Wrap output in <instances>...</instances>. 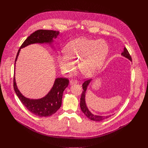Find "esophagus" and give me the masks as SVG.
<instances>
[{
	"label": "esophagus",
	"mask_w": 148,
	"mask_h": 148,
	"mask_svg": "<svg viewBox=\"0 0 148 148\" xmlns=\"http://www.w3.org/2000/svg\"><path fill=\"white\" fill-rule=\"evenodd\" d=\"M78 83V81L75 79H71L70 81V86H73L74 85V84H76Z\"/></svg>",
	"instance_id": "obj_1"
}]
</instances>
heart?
<instances>
[{"mask_svg": "<svg viewBox=\"0 0 148 148\" xmlns=\"http://www.w3.org/2000/svg\"><path fill=\"white\" fill-rule=\"evenodd\" d=\"M64 54L57 58L61 70L67 75L75 70L76 63L81 73L86 77L95 75L103 67L108 53L107 43L102 40L77 38L66 46Z\"/></svg>", "mask_w": 148, "mask_h": 148, "instance_id": "obj_1", "label": "heart"}]
</instances>
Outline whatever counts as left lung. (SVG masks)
I'll return each instance as SVG.
<instances>
[{
    "label": "left lung",
    "mask_w": 148,
    "mask_h": 148,
    "mask_svg": "<svg viewBox=\"0 0 148 148\" xmlns=\"http://www.w3.org/2000/svg\"><path fill=\"white\" fill-rule=\"evenodd\" d=\"M121 55L123 56L124 57L128 58L131 61H132V58L131 56L130 55L129 52L128 51L127 49H126L125 47L123 48V51L122 52ZM92 79H88L86 81H84V83L82 84V88H83V91L81 94V97L80 98V108L82 112L86 115L87 118H88L94 121H103L105 119H107L109 117H110L112 115H98L92 114L88 108L87 106V103L86 101V92L87 90V88L88 86L90 85V84L92 81ZM114 114H112L113 115Z\"/></svg>",
    "instance_id": "1"
}]
</instances>
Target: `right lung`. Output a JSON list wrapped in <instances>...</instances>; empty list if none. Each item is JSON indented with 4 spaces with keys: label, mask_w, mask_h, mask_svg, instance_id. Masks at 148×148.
Listing matches in <instances>:
<instances>
[{
    "label": "right lung",
    "mask_w": 148,
    "mask_h": 148,
    "mask_svg": "<svg viewBox=\"0 0 148 148\" xmlns=\"http://www.w3.org/2000/svg\"><path fill=\"white\" fill-rule=\"evenodd\" d=\"M60 32L47 30H38L30 34L23 42L18 51L14 62L13 87L14 91L24 106L32 114L40 117H47L55 114L61 106L63 92L68 87L69 80L66 78H57L49 92L43 97L30 99L25 97L17 88L15 78L16 63L20 50L33 44H45L53 49V43L59 35Z\"/></svg>",
    "instance_id": "1"
}]
</instances>
